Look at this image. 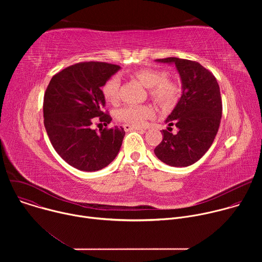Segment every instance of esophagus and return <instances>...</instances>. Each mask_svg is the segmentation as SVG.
<instances>
[{"instance_id": "34e87169", "label": "esophagus", "mask_w": 262, "mask_h": 262, "mask_svg": "<svg viewBox=\"0 0 262 262\" xmlns=\"http://www.w3.org/2000/svg\"><path fill=\"white\" fill-rule=\"evenodd\" d=\"M122 126H123V128H124L126 132H129V130H142V127H137V126L129 125V124H123Z\"/></svg>"}]
</instances>
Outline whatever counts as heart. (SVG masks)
Listing matches in <instances>:
<instances>
[{"label": "heart", "instance_id": "obj_1", "mask_svg": "<svg viewBox=\"0 0 262 262\" xmlns=\"http://www.w3.org/2000/svg\"><path fill=\"white\" fill-rule=\"evenodd\" d=\"M135 77L146 88L149 94L162 106H170L178 99L181 88L179 83L167 79L166 71L154 67H144L135 71ZM120 80L113 77L102 87L104 99L110 103H116L119 98ZM152 115V110L146 105H126L117 112V118L130 125H141Z\"/></svg>", "mask_w": 262, "mask_h": 262}]
</instances>
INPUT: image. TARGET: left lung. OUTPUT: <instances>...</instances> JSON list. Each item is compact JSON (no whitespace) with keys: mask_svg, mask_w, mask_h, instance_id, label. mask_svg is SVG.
<instances>
[{"mask_svg":"<svg viewBox=\"0 0 262 262\" xmlns=\"http://www.w3.org/2000/svg\"><path fill=\"white\" fill-rule=\"evenodd\" d=\"M158 63L174 64L181 80V96L165 120L163 140L155 155L171 167H188L198 162L209 149L219 130L222 118V99L213 74L200 63L165 58ZM175 125L176 134L170 133Z\"/></svg>","mask_w":262,"mask_h":262,"instance_id":"obj_1","label":"left lung"}]
</instances>
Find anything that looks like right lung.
Segmentation results:
<instances>
[{"label":"right lung","mask_w":262,"mask_h":262,"mask_svg":"<svg viewBox=\"0 0 262 262\" xmlns=\"http://www.w3.org/2000/svg\"><path fill=\"white\" fill-rule=\"evenodd\" d=\"M120 66L104 62L71 65L52 78L43 99L45 126L57 154L70 166L94 172L117 157L125 132L122 127H91L93 118L110 123L100 89Z\"/></svg>","instance_id":"add662e5"}]
</instances>
